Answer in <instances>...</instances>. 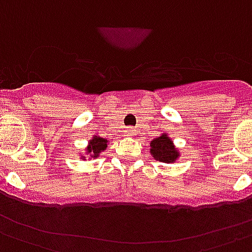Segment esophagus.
Returning a JSON list of instances; mask_svg holds the SVG:
<instances>
[{
  "label": "esophagus",
  "mask_w": 252,
  "mask_h": 252,
  "mask_svg": "<svg viewBox=\"0 0 252 252\" xmlns=\"http://www.w3.org/2000/svg\"><path fill=\"white\" fill-rule=\"evenodd\" d=\"M125 134H126L127 137H131V135H135V134H137V130H134L133 127H127L125 130Z\"/></svg>",
  "instance_id": "34e87169"
}]
</instances>
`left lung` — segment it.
<instances>
[{
  "instance_id": "left-lung-1",
  "label": "left lung",
  "mask_w": 252,
  "mask_h": 252,
  "mask_svg": "<svg viewBox=\"0 0 252 252\" xmlns=\"http://www.w3.org/2000/svg\"><path fill=\"white\" fill-rule=\"evenodd\" d=\"M150 154L154 159L165 164H173L180 158L179 149L176 148L173 141L166 133H162L150 142Z\"/></svg>"
}]
</instances>
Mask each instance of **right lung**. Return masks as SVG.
I'll use <instances>...</instances> for the list:
<instances>
[{
    "label": "right lung",
    "instance_id": "1",
    "mask_svg": "<svg viewBox=\"0 0 252 252\" xmlns=\"http://www.w3.org/2000/svg\"><path fill=\"white\" fill-rule=\"evenodd\" d=\"M108 144H110L108 139L99 137L98 134H96V135H93V138L88 141L87 146L84 148V153L80 154V159H82V161H86V159L88 158V161H90V159L93 158H98L99 154L107 149Z\"/></svg>",
    "mask_w": 252,
    "mask_h": 252
}]
</instances>
